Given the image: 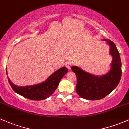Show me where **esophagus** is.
<instances>
[{
	"label": "esophagus",
	"mask_w": 129,
	"mask_h": 129,
	"mask_svg": "<svg viewBox=\"0 0 129 129\" xmlns=\"http://www.w3.org/2000/svg\"><path fill=\"white\" fill-rule=\"evenodd\" d=\"M71 64H72L71 62V61H67L66 63V64H65V66H66V67L67 68L68 70H70L71 66Z\"/></svg>",
	"instance_id": "1"
}]
</instances>
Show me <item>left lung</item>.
Here are the masks:
<instances>
[{
  "mask_svg": "<svg viewBox=\"0 0 129 129\" xmlns=\"http://www.w3.org/2000/svg\"><path fill=\"white\" fill-rule=\"evenodd\" d=\"M103 41L109 45V55L113 58L110 70L106 74L98 76L84 71L79 66L71 67L77 77L76 92L84 99L97 100L103 98L116 88L121 78V60L117 47L109 39H105Z\"/></svg>",
  "mask_w": 129,
  "mask_h": 129,
  "instance_id": "8db88e82",
  "label": "left lung"
}]
</instances>
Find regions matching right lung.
<instances>
[{
    "instance_id": "add662e5",
    "label": "right lung",
    "mask_w": 129,
    "mask_h": 129,
    "mask_svg": "<svg viewBox=\"0 0 129 129\" xmlns=\"http://www.w3.org/2000/svg\"><path fill=\"white\" fill-rule=\"evenodd\" d=\"M67 72L68 69L66 67H62L54 72L44 82L29 86H18L12 82L9 77L8 81L12 89L18 95L33 100H42L49 97L53 93L62 77ZM6 73L7 74V70Z\"/></svg>"
}]
</instances>
